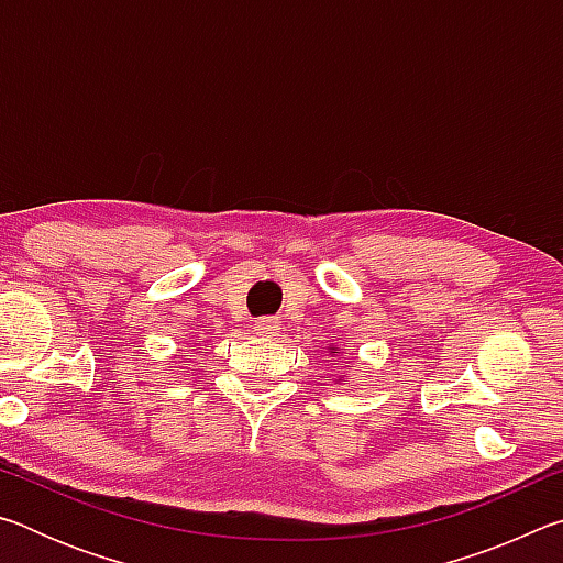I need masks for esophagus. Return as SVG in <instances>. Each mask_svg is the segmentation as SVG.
Listing matches in <instances>:
<instances>
[{
	"instance_id": "1",
	"label": "esophagus",
	"mask_w": 563,
	"mask_h": 563,
	"mask_svg": "<svg viewBox=\"0 0 563 563\" xmlns=\"http://www.w3.org/2000/svg\"><path fill=\"white\" fill-rule=\"evenodd\" d=\"M255 332L263 338H275L280 332V322H278V318H261L258 322H255Z\"/></svg>"
}]
</instances>
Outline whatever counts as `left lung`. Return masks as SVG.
I'll use <instances>...</instances> for the list:
<instances>
[{
	"mask_svg": "<svg viewBox=\"0 0 563 563\" xmlns=\"http://www.w3.org/2000/svg\"><path fill=\"white\" fill-rule=\"evenodd\" d=\"M330 350H335V347H330Z\"/></svg>",
	"mask_w": 563,
	"mask_h": 563,
	"instance_id": "8db88e82",
	"label": "left lung"
}]
</instances>
